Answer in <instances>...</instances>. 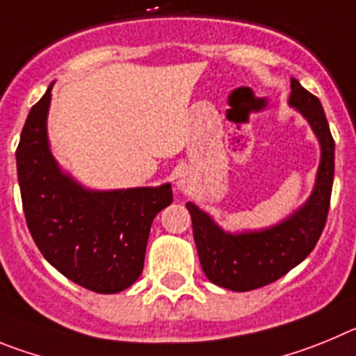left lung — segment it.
I'll list each match as a JSON object with an SVG mask.
<instances>
[{
    "instance_id": "1",
    "label": "left lung",
    "mask_w": 356,
    "mask_h": 356,
    "mask_svg": "<svg viewBox=\"0 0 356 356\" xmlns=\"http://www.w3.org/2000/svg\"><path fill=\"white\" fill-rule=\"evenodd\" d=\"M291 90L289 104L309 120L321 145L318 179L305 206L270 229L227 234L195 204H186L202 270L213 284L225 289L245 293L284 277L312 252L326 225L334 184L335 142L319 99L305 90L298 79H291Z\"/></svg>"
}]
</instances>
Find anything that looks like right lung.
<instances>
[{
	"instance_id": "1",
	"label": "right lung",
	"mask_w": 356,
	"mask_h": 356,
	"mask_svg": "<svg viewBox=\"0 0 356 356\" xmlns=\"http://www.w3.org/2000/svg\"><path fill=\"white\" fill-rule=\"evenodd\" d=\"M51 88L30 110L15 150L26 225L63 277L94 293H120L142 275L150 225L172 204V186L90 191L63 174L47 143Z\"/></svg>"
}]
</instances>
